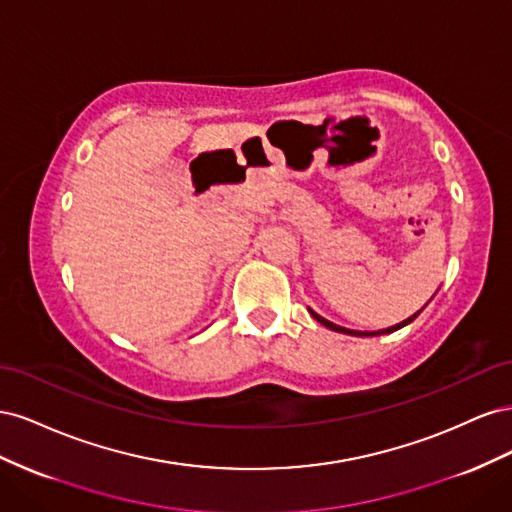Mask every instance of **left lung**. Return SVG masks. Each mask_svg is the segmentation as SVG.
I'll list each match as a JSON object with an SVG mask.
<instances>
[{
  "label": "left lung",
  "mask_w": 512,
  "mask_h": 512,
  "mask_svg": "<svg viewBox=\"0 0 512 512\" xmlns=\"http://www.w3.org/2000/svg\"><path fill=\"white\" fill-rule=\"evenodd\" d=\"M425 309V307H423ZM423 309H418V312L414 314V316H410L408 320H404V322H399V324H395V327H389V329H382V331H376V333H361V331H350V329H344V327H337V324H333V322H329V320H324L322 316H318L314 309H309V314H312L320 324H324V327L327 329H331V331H337V333H346V335H356V337H369V335H384V333H393V331H397V329H401V327H406V324H410L418 314L423 312Z\"/></svg>",
  "instance_id": "1"
}]
</instances>
